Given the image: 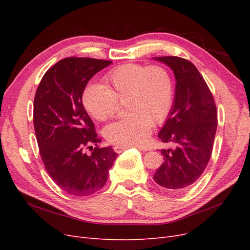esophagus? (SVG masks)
Segmentation results:
<instances>
[{"label": "esophagus", "mask_w": 250, "mask_h": 250, "mask_svg": "<svg viewBox=\"0 0 250 250\" xmlns=\"http://www.w3.org/2000/svg\"><path fill=\"white\" fill-rule=\"evenodd\" d=\"M126 149H128V148H127V147H124V146H115V147H113V150H115L117 153L123 152V151H125Z\"/></svg>", "instance_id": "1"}]
</instances>
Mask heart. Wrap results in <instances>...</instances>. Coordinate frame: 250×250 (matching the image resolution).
<instances>
[{
    "instance_id": "b5f03b06",
    "label": "heart",
    "mask_w": 250,
    "mask_h": 250,
    "mask_svg": "<svg viewBox=\"0 0 250 250\" xmlns=\"http://www.w3.org/2000/svg\"><path fill=\"white\" fill-rule=\"evenodd\" d=\"M104 86L87 85L82 102L89 115L106 121L124 104L127 116L105 127L106 140L117 146H143L151 126L160 124L170 113L174 100V81L170 72L158 64L126 63L109 71Z\"/></svg>"
}]
</instances>
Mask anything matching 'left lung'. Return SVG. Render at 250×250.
I'll list each match as a JSON object with an SVG mask.
<instances>
[{
  "mask_svg": "<svg viewBox=\"0 0 250 250\" xmlns=\"http://www.w3.org/2000/svg\"><path fill=\"white\" fill-rule=\"evenodd\" d=\"M176 78L175 99L167 122L158 133L170 149L161 150L164 162L153 179L172 192L183 191L202 175L213 152L218 125L214 97L196 66L177 56L156 57Z\"/></svg>",
  "mask_w": 250,
  "mask_h": 250,
  "instance_id": "1",
  "label": "left lung"
}]
</instances>
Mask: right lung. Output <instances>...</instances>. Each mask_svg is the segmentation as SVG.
Masks as SVG:
<instances>
[{
  "label": "right lung",
  "instance_id": "add662e5",
  "mask_svg": "<svg viewBox=\"0 0 250 250\" xmlns=\"http://www.w3.org/2000/svg\"><path fill=\"white\" fill-rule=\"evenodd\" d=\"M110 63L88 57L63 58L44 73L35 93L33 124L44 169L63 192L74 196L102 188L118 156L110 146L100 147L101 138L82 104L89 79Z\"/></svg>",
  "mask_w": 250,
  "mask_h": 250
}]
</instances>
